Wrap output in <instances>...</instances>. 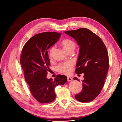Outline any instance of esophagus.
<instances>
[{"label":"esophagus","instance_id":"esophagus-1","mask_svg":"<svg viewBox=\"0 0 122 122\" xmlns=\"http://www.w3.org/2000/svg\"><path fill=\"white\" fill-rule=\"evenodd\" d=\"M67 80L68 81H72L73 80V78H71V77H68V78H67Z\"/></svg>","mask_w":122,"mask_h":122}]
</instances>
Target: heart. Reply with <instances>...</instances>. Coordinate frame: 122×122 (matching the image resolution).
Returning <instances> with one entry per match:
<instances>
[{
	"instance_id": "heart-1",
	"label": "heart",
	"mask_w": 122,
	"mask_h": 122,
	"mask_svg": "<svg viewBox=\"0 0 122 122\" xmlns=\"http://www.w3.org/2000/svg\"><path fill=\"white\" fill-rule=\"evenodd\" d=\"M61 45H62L64 50L67 52H70V51L74 50L75 48V44L71 39H67L64 40L61 42ZM55 50V47H52L50 48L49 52L50 58H51L54 53ZM74 62L72 61H68L64 62H62L56 66V70L58 72L64 74L65 75H69L71 73L72 69L74 67Z\"/></svg>"
}]
</instances>
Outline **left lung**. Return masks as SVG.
Here are the masks:
<instances>
[{
	"label": "left lung",
	"instance_id": "8db88e82",
	"mask_svg": "<svg viewBox=\"0 0 122 122\" xmlns=\"http://www.w3.org/2000/svg\"><path fill=\"white\" fill-rule=\"evenodd\" d=\"M65 32L74 39L80 47L75 72L84 73V79L82 91L75 98L81 102H91L99 95L104 86L109 68L107 50L101 39L87 28ZM74 79L79 81L77 77Z\"/></svg>",
	"mask_w": 122,
	"mask_h": 122
}]
</instances>
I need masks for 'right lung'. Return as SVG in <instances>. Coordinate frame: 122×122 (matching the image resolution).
I'll list each match as a JSON object with an SVG mask.
<instances>
[{
	"label": "right lung",
	"mask_w": 122,
	"mask_h": 122,
	"mask_svg": "<svg viewBox=\"0 0 122 122\" xmlns=\"http://www.w3.org/2000/svg\"><path fill=\"white\" fill-rule=\"evenodd\" d=\"M61 34L45 32L36 34L25 43L22 51L20 64L26 81L34 97L42 103L54 101V88L67 81V77L58 75L54 80L47 78L50 66L48 49L57 42Z\"/></svg>",
	"instance_id": "1"
}]
</instances>
